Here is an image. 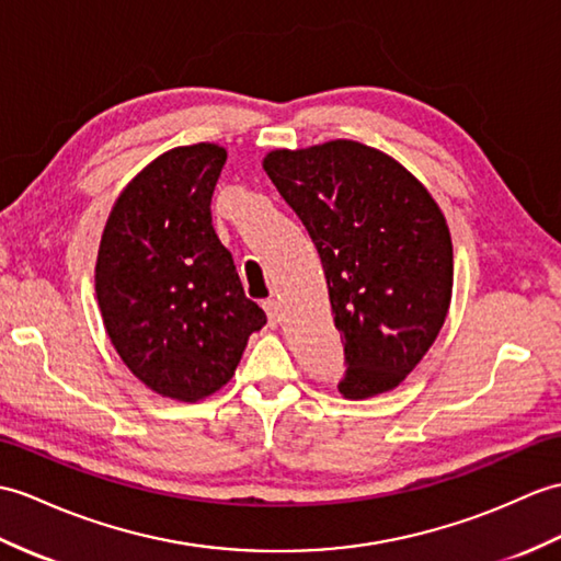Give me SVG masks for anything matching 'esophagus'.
I'll return each mask as SVG.
<instances>
[{"label": "esophagus", "instance_id": "obj_1", "mask_svg": "<svg viewBox=\"0 0 561 561\" xmlns=\"http://www.w3.org/2000/svg\"><path fill=\"white\" fill-rule=\"evenodd\" d=\"M263 306H265L270 324H279L282 318H284V312H282V304L277 301V298H267V301H265Z\"/></svg>", "mask_w": 561, "mask_h": 561}]
</instances>
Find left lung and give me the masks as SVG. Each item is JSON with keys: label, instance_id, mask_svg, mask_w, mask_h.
Wrapping results in <instances>:
<instances>
[{"label": "left lung", "instance_id": "obj_1", "mask_svg": "<svg viewBox=\"0 0 561 561\" xmlns=\"http://www.w3.org/2000/svg\"><path fill=\"white\" fill-rule=\"evenodd\" d=\"M263 167L304 221L344 340L346 399L403 382L445 324L454 253L433 195L394 158L356 140L272 150Z\"/></svg>", "mask_w": 561, "mask_h": 561}]
</instances>
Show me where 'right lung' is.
<instances>
[{"label":"right lung","instance_id":"obj_1","mask_svg":"<svg viewBox=\"0 0 561 561\" xmlns=\"http://www.w3.org/2000/svg\"><path fill=\"white\" fill-rule=\"evenodd\" d=\"M225 162L215 142L160 154L116 198L98 251L95 294L116 354L154 394L176 401L225 387L267 322L213 227Z\"/></svg>","mask_w":561,"mask_h":561}]
</instances>
